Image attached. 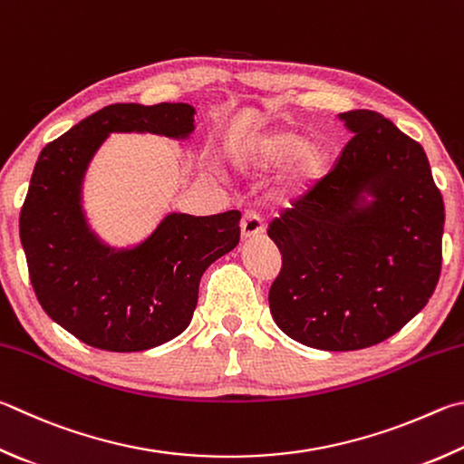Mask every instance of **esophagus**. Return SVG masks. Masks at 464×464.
<instances>
[{
	"instance_id": "1",
	"label": "esophagus",
	"mask_w": 464,
	"mask_h": 464,
	"mask_svg": "<svg viewBox=\"0 0 464 464\" xmlns=\"http://www.w3.org/2000/svg\"><path fill=\"white\" fill-rule=\"evenodd\" d=\"M264 233V221L257 213H246L241 218V237L254 239L257 235Z\"/></svg>"
}]
</instances>
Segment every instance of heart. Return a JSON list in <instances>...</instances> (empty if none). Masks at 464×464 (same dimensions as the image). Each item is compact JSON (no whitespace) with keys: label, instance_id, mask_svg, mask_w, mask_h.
<instances>
[{"label":"heart","instance_id":"heart-1","mask_svg":"<svg viewBox=\"0 0 464 464\" xmlns=\"http://www.w3.org/2000/svg\"><path fill=\"white\" fill-rule=\"evenodd\" d=\"M235 164L243 170L267 172L282 166L277 174L276 192L285 203L304 198L326 170V154L316 144H306V138L296 130L276 128L257 133L237 146Z\"/></svg>","mask_w":464,"mask_h":464}]
</instances>
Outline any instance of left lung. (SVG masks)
<instances>
[{"label":"left lung","mask_w":464,"mask_h":464,"mask_svg":"<svg viewBox=\"0 0 464 464\" xmlns=\"http://www.w3.org/2000/svg\"><path fill=\"white\" fill-rule=\"evenodd\" d=\"M339 120L355 136L333 170L269 223L282 254L269 310L306 347L357 351L390 339L432 296L444 203L418 141L369 109Z\"/></svg>","instance_id":"1"}]
</instances>
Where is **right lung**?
<instances>
[{
    "label": "right lung",
    "mask_w": 464,
    "mask_h": 464,
    "mask_svg": "<svg viewBox=\"0 0 464 464\" xmlns=\"http://www.w3.org/2000/svg\"><path fill=\"white\" fill-rule=\"evenodd\" d=\"M192 130V105L115 103L40 151L20 213L30 282L44 313L91 347L133 353L172 341L190 324L205 269L239 243V210L170 213L131 249L109 247L89 229L82 179L109 133L184 140Z\"/></svg>",
    "instance_id": "1"
}]
</instances>
